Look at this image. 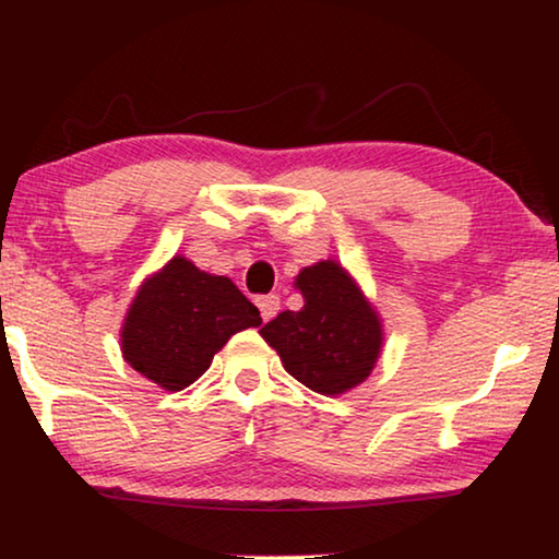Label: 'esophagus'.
I'll return each mask as SVG.
<instances>
[{"label":"esophagus","mask_w":559,"mask_h":559,"mask_svg":"<svg viewBox=\"0 0 559 559\" xmlns=\"http://www.w3.org/2000/svg\"><path fill=\"white\" fill-rule=\"evenodd\" d=\"M257 308L264 320H272L280 312V295H262L257 297Z\"/></svg>","instance_id":"esophagus-1"}]
</instances>
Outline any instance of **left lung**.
Wrapping results in <instances>:
<instances>
[{
    "label": "left lung",
    "mask_w": 559,
    "mask_h": 559,
    "mask_svg": "<svg viewBox=\"0 0 559 559\" xmlns=\"http://www.w3.org/2000/svg\"><path fill=\"white\" fill-rule=\"evenodd\" d=\"M295 287L305 297L302 308L280 312L259 333L300 384L325 396L350 392L381 354L384 331L377 310L333 259L305 266Z\"/></svg>",
    "instance_id": "left-lung-1"
}]
</instances>
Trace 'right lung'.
Masks as SVG:
<instances>
[{
	"label": "right lung",
	"mask_w": 559,
	"mask_h": 559,
	"mask_svg": "<svg viewBox=\"0 0 559 559\" xmlns=\"http://www.w3.org/2000/svg\"><path fill=\"white\" fill-rule=\"evenodd\" d=\"M262 325L259 310L228 277L173 257L142 282L121 328V354L167 392L201 379L234 333Z\"/></svg>",
	"instance_id": "obj_1"
}]
</instances>
